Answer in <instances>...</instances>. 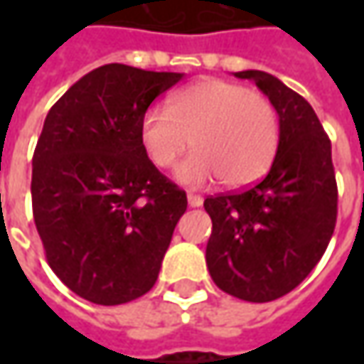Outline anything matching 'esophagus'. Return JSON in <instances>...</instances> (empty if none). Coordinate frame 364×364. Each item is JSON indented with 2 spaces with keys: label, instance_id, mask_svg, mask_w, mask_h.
<instances>
[{
  "label": "esophagus",
  "instance_id": "1",
  "mask_svg": "<svg viewBox=\"0 0 364 364\" xmlns=\"http://www.w3.org/2000/svg\"><path fill=\"white\" fill-rule=\"evenodd\" d=\"M188 204L192 208L203 206V196H198V194H188Z\"/></svg>",
  "mask_w": 364,
  "mask_h": 364
}]
</instances>
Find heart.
I'll return each mask as SVG.
<instances>
[{
	"label": "heart",
	"mask_w": 364,
	"mask_h": 364,
	"mask_svg": "<svg viewBox=\"0 0 364 364\" xmlns=\"http://www.w3.org/2000/svg\"><path fill=\"white\" fill-rule=\"evenodd\" d=\"M141 151L156 168H176L184 186H204L220 176L225 186L241 188L265 174L279 146L273 105L259 92L227 80H203L174 92L166 109L149 107L137 123Z\"/></svg>",
	"instance_id": "1"
}]
</instances>
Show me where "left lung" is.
Instances as JSON below:
<instances>
[{
  "label": "left lung",
  "mask_w": 364,
  "mask_h": 364,
  "mask_svg": "<svg viewBox=\"0 0 364 364\" xmlns=\"http://www.w3.org/2000/svg\"><path fill=\"white\" fill-rule=\"evenodd\" d=\"M279 117V146L267 176L253 188L210 196L206 265L223 291L272 301L300 286L316 267L336 225L332 147L312 105L279 78L241 70Z\"/></svg>",
  "instance_id": "8db88e82"
}]
</instances>
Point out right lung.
<instances>
[{
  "instance_id": "1",
  "label": "right lung",
  "mask_w": 364,
  "mask_h": 364,
  "mask_svg": "<svg viewBox=\"0 0 364 364\" xmlns=\"http://www.w3.org/2000/svg\"><path fill=\"white\" fill-rule=\"evenodd\" d=\"M182 73L105 64L48 111L32 160V208L52 272L77 296L117 306L147 294L186 192L147 160L137 123Z\"/></svg>"
}]
</instances>
